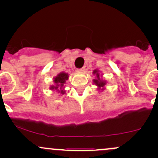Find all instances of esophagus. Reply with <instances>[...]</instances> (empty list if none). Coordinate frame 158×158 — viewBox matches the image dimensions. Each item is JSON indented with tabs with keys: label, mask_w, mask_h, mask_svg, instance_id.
I'll use <instances>...</instances> for the list:
<instances>
[{
	"label": "esophagus",
	"mask_w": 158,
	"mask_h": 158,
	"mask_svg": "<svg viewBox=\"0 0 158 158\" xmlns=\"http://www.w3.org/2000/svg\"><path fill=\"white\" fill-rule=\"evenodd\" d=\"M76 71H77L78 73H82V72L85 71V68L82 67V68H80V69H76Z\"/></svg>",
	"instance_id": "34e87169"
}]
</instances>
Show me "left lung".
I'll use <instances>...</instances> for the list:
<instances>
[{
    "mask_svg": "<svg viewBox=\"0 0 158 158\" xmlns=\"http://www.w3.org/2000/svg\"><path fill=\"white\" fill-rule=\"evenodd\" d=\"M93 74H96V76H97V79H94V80H93L94 83H95L96 85H98V88H102V87H104L105 85L106 84V82H105L104 80H102V79H100L99 73H98V70H94Z\"/></svg>",
    "mask_w": 158,
    "mask_h": 158,
    "instance_id": "1",
    "label": "left lung"
}]
</instances>
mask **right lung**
<instances>
[{"label": "right lung", "mask_w": 158, "mask_h": 158, "mask_svg": "<svg viewBox=\"0 0 158 158\" xmlns=\"http://www.w3.org/2000/svg\"><path fill=\"white\" fill-rule=\"evenodd\" d=\"M68 74L67 73H61L58 75L56 78H54V83L55 85H52L50 87V89L52 90L55 89V90L58 91L59 92H60L61 94H64L65 93V91L63 90V87L64 85L65 82H66V80L68 79Z\"/></svg>", "instance_id": "obj_1"}]
</instances>
